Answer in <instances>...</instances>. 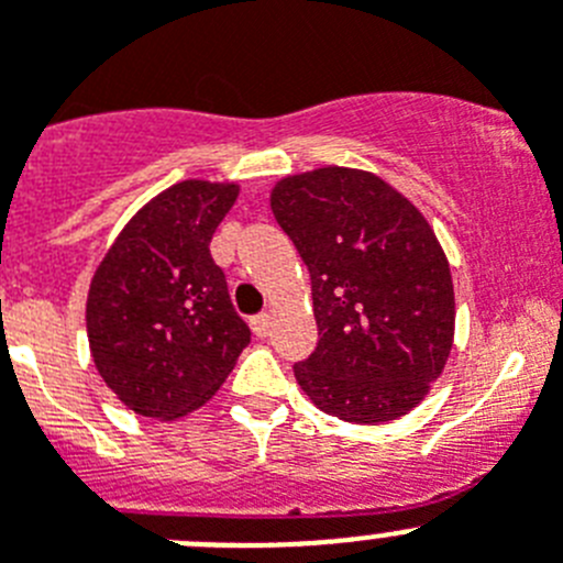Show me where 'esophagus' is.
<instances>
[{
  "label": "esophagus",
  "mask_w": 563,
  "mask_h": 563,
  "mask_svg": "<svg viewBox=\"0 0 563 563\" xmlns=\"http://www.w3.org/2000/svg\"><path fill=\"white\" fill-rule=\"evenodd\" d=\"M250 324H252V330H255L257 339H266L272 330V317L269 313H257V317L250 319Z\"/></svg>",
  "instance_id": "1"
}]
</instances>
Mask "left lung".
<instances>
[{
    "mask_svg": "<svg viewBox=\"0 0 563 563\" xmlns=\"http://www.w3.org/2000/svg\"><path fill=\"white\" fill-rule=\"evenodd\" d=\"M311 272L319 344L294 377L319 411L380 424L417 408L453 350L455 294L428 219L372 172L324 166L272 188Z\"/></svg>",
    "mask_w": 563,
    "mask_h": 563,
    "instance_id": "left-lung-1",
    "label": "left lung"
}]
</instances>
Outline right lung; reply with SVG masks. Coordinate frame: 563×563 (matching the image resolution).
<instances>
[{"label":"right lung","instance_id":"add662e5","mask_svg":"<svg viewBox=\"0 0 563 563\" xmlns=\"http://www.w3.org/2000/svg\"><path fill=\"white\" fill-rule=\"evenodd\" d=\"M235 197V183L166 188L130 219L93 272L86 306L93 364L141 417L177 419L208 402L250 344L210 257V239Z\"/></svg>","mask_w":563,"mask_h":563}]
</instances>
